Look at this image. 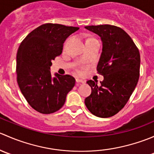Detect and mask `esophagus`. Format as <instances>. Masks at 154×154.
I'll list each match as a JSON object with an SVG mask.
<instances>
[{
	"label": "esophagus",
	"instance_id": "obj_1",
	"mask_svg": "<svg viewBox=\"0 0 154 154\" xmlns=\"http://www.w3.org/2000/svg\"><path fill=\"white\" fill-rule=\"evenodd\" d=\"M76 82H77V83H83L85 81H84V80H80V79L77 78V79H76Z\"/></svg>",
	"mask_w": 154,
	"mask_h": 154
}]
</instances>
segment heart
<instances>
[{
  "mask_svg": "<svg viewBox=\"0 0 154 154\" xmlns=\"http://www.w3.org/2000/svg\"><path fill=\"white\" fill-rule=\"evenodd\" d=\"M77 72H78V73H80V70H77Z\"/></svg>",
  "mask_w": 154,
  "mask_h": 154,
  "instance_id": "b5f03b06",
  "label": "heart"
}]
</instances>
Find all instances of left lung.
I'll use <instances>...</instances> for the list:
<instances>
[{
    "mask_svg": "<svg viewBox=\"0 0 154 154\" xmlns=\"http://www.w3.org/2000/svg\"><path fill=\"white\" fill-rule=\"evenodd\" d=\"M85 28L101 38L103 49L97 71L104 78L100 86L91 80L86 82L91 93L85 99V104L97 117H112L124 108L139 81V51L120 27L103 24Z\"/></svg>",
    "mask_w": 154,
    "mask_h": 154,
    "instance_id": "left-lung-1",
    "label": "left lung"
}]
</instances>
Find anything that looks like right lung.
<instances>
[{"label": "right lung", "instance_id": "right-lung-1", "mask_svg": "<svg viewBox=\"0 0 154 154\" xmlns=\"http://www.w3.org/2000/svg\"><path fill=\"white\" fill-rule=\"evenodd\" d=\"M79 29L47 23L30 32L21 42L16 57L17 82L30 106L42 114L58 111L75 85L71 75L56 74L52 78L51 61L63 52L66 38Z\"/></svg>", "mask_w": 154, "mask_h": 154}]
</instances>
